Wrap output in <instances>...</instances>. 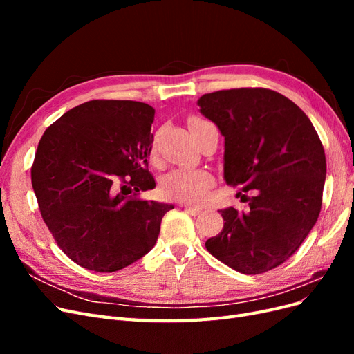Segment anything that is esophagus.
<instances>
[{"instance_id":"1","label":"esophagus","mask_w":354,"mask_h":354,"mask_svg":"<svg viewBox=\"0 0 354 354\" xmlns=\"http://www.w3.org/2000/svg\"><path fill=\"white\" fill-rule=\"evenodd\" d=\"M181 207H183L189 214H192V216H199V214L202 212V208L194 207V205H187V203H181Z\"/></svg>"}]
</instances>
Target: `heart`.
Here are the masks:
<instances>
[{"mask_svg": "<svg viewBox=\"0 0 354 354\" xmlns=\"http://www.w3.org/2000/svg\"><path fill=\"white\" fill-rule=\"evenodd\" d=\"M207 122L199 118H190L189 128L194 130L195 127ZM214 185V177L207 169H174L162 180L160 194L167 199L187 202V203H202L208 198V192Z\"/></svg>", "mask_w": 354, "mask_h": 354, "instance_id": "1", "label": "heart"}]
</instances>
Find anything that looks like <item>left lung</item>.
Masks as SVG:
<instances>
[{"mask_svg":"<svg viewBox=\"0 0 354 354\" xmlns=\"http://www.w3.org/2000/svg\"><path fill=\"white\" fill-rule=\"evenodd\" d=\"M198 104L224 136L226 183L255 190L243 201L246 209L220 211L223 230L205 242L207 250L243 274L269 272L317 221L326 177L322 142L308 116L273 90L214 91Z\"/></svg>","mask_w":354,"mask_h":354,"instance_id":"left-lung-1","label":"left lung"}]
</instances>
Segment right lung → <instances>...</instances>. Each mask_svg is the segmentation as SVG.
<instances>
[{"instance_id": "obj_1", "label": "right lung", "mask_w": 354, "mask_h": 354, "mask_svg": "<svg viewBox=\"0 0 354 354\" xmlns=\"http://www.w3.org/2000/svg\"><path fill=\"white\" fill-rule=\"evenodd\" d=\"M155 109L133 100H90L51 124L30 180L59 248L84 269L112 273L153 248L173 205L138 198L155 187L147 169Z\"/></svg>"}]
</instances>
